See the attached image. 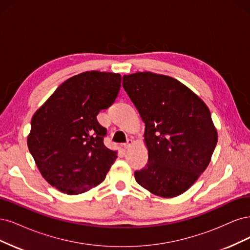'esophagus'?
<instances>
[{
	"label": "esophagus",
	"mask_w": 250,
	"mask_h": 250,
	"mask_svg": "<svg viewBox=\"0 0 250 250\" xmlns=\"http://www.w3.org/2000/svg\"><path fill=\"white\" fill-rule=\"evenodd\" d=\"M133 140L132 139H127V141H126V143H125L124 144V146H125V148H128V147H130L131 146H132V144H133Z\"/></svg>",
	"instance_id": "obj_1"
}]
</instances>
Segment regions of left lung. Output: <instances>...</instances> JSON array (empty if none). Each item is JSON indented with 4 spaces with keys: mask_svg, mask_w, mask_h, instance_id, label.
Listing matches in <instances>:
<instances>
[{
    "mask_svg": "<svg viewBox=\"0 0 250 250\" xmlns=\"http://www.w3.org/2000/svg\"><path fill=\"white\" fill-rule=\"evenodd\" d=\"M123 86L146 124V167L135 171L140 186L162 197L187 191L216 147L210 110L178 80L152 72L124 76Z\"/></svg>",
    "mask_w": 250,
    "mask_h": 250,
    "instance_id": "8db88e82",
    "label": "left lung"
}]
</instances>
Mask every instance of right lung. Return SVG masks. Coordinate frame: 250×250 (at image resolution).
<instances>
[{"mask_svg": "<svg viewBox=\"0 0 250 250\" xmlns=\"http://www.w3.org/2000/svg\"><path fill=\"white\" fill-rule=\"evenodd\" d=\"M120 82L119 74L82 72L62 83L32 118L29 150L59 191L74 195L98 186L116 160L96 115L115 102Z\"/></svg>", "mask_w": 250, "mask_h": 250, "instance_id": "right-lung-1", "label": "right lung"}]
</instances>
